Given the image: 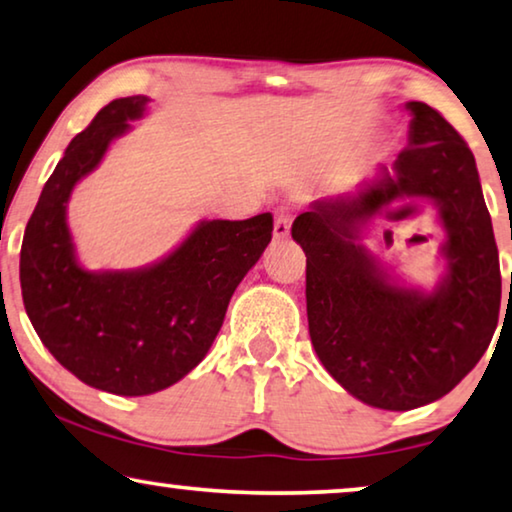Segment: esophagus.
Segmentation results:
<instances>
[{
  "label": "esophagus",
  "instance_id": "34e87169",
  "mask_svg": "<svg viewBox=\"0 0 512 512\" xmlns=\"http://www.w3.org/2000/svg\"><path fill=\"white\" fill-rule=\"evenodd\" d=\"M290 227H292L290 208H278L276 222H273V239L276 241L287 239V236H290Z\"/></svg>",
  "mask_w": 512,
  "mask_h": 512
}]
</instances>
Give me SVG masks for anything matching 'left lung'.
Instances as JSON below:
<instances>
[{
	"instance_id": "1",
	"label": "left lung",
	"mask_w": 512,
	"mask_h": 512,
	"mask_svg": "<svg viewBox=\"0 0 512 512\" xmlns=\"http://www.w3.org/2000/svg\"><path fill=\"white\" fill-rule=\"evenodd\" d=\"M408 148L357 192L313 201L292 225L306 253L311 343L331 378L383 410H413L462 383L492 341L501 271L475 157L457 129L422 102ZM406 198H429L446 232V273L431 293L397 284L358 239Z\"/></svg>"
}]
</instances>
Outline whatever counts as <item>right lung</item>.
Here are the masks:
<instances>
[{
    "label": "right lung",
    "instance_id": "obj_1",
    "mask_svg": "<svg viewBox=\"0 0 512 512\" xmlns=\"http://www.w3.org/2000/svg\"><path fill=\"white\" fill-rule=\"evenodd\" d=\"M150 99H113L74 136L43 185L20 250L27 318L41 343L85 385L118 397L167 390L206 357L229 299L273 232L271 213L201 220L174 253L127 271H88L76 257L67 204L111 141Z\"/></svg>",
    "mask_w": 512,
    "mask_h": 512
}]
</instances>
